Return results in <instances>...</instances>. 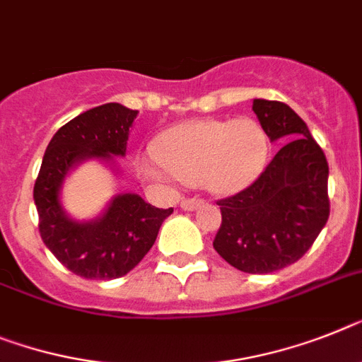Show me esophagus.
<instances>
[{
  "mask_svg": "<svg viewBox=\"0 0 362 362\" xmlns=\"http://www.w3.org/2000/svg\"><path fill=\"white\" fill-rule=\"evenodd\" d=\"M200 204H202V200H200V199H184L180 202V208L191 211V209H195L197 206H200Z\"/></svg>",
  "mask_w": 362,
  "mask_h": 362,
  "instance_id": "34e87169",
  "label": "esophagus"
}]
</instances>
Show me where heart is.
Instances as JSON below:
<instances>
[{"instance_id": "obj_1", "label": "heart", "mask_w": 362, "mask_h": 362, "mask_svg": "<svg viewBox=\"0 0 362 362\" xmlns=\"http://www.w3.org/2000/svg\"><path fill=\"white\" fill-rule=\"evenodd\" d=\"M267 148L265 130L250 117L189 121L158 136L154 156L160 165L141 163L139 173L154 184L204 182L215 193H233L259 175Z\"/></svg>"}]
</instances>
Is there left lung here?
<instances>
[{
    "instance_id": "8db88e82",
    "label": "left lung",
    "mask_w": 362,
    "mask_h": 362,
    "mask_svg": "<svg viewBox=\"0 0 362 362\" xmlns=\"http://www.w3.org/2000/svg\"><path fill=\"white\" fill-rule=\"evenodd\" d=\"M252 110L272 141H285L250 186L217 200L218 256L247 274L293 265L311 248L329 217V167L296 112L279 101L254 99Z\"/></svg>"
}]
</instances>
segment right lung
Instances as JSON below:
<instances>
[{"instance_id": "add662e5", "label": "right lung", "mask_w": 362, "mask_h": 362, "mask_svg": "<svg viewBox=\"0 0 362 362\" xmlns=\"http://www.w3.org/2000/svg\"><path fill=\"white\" fill-rule=\"evenodd\" d=\"M138 110L106 103L73 117L53 136L35 182L38 230L45 247L73 274L86 279L121 278L134 269L156 241L163 218L160 209L138 195H117L101 218L78 224L64 215L59 189L73 163L84 158L124 156Z\"/></svg>"}]
</instances>
